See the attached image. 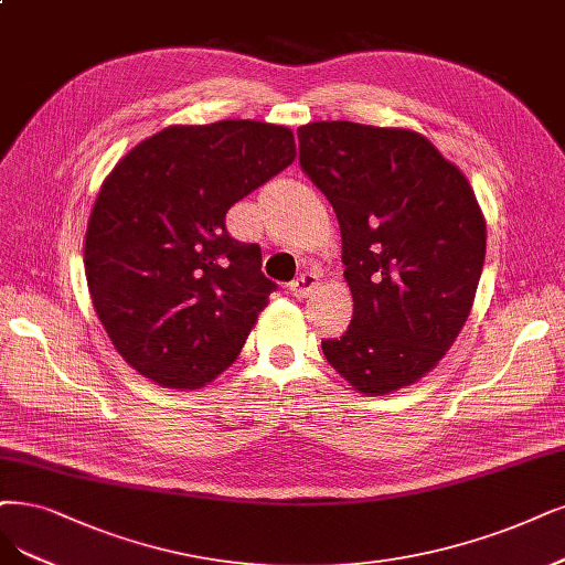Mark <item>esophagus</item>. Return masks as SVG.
<instances>
[{
	"mask_svg": "<svg viewBox=\"0 0 565 565\" xmlns=\"http://www.w3.org/2000/svg\"><path fill=\"white\" fill-rule=\"evenodd\" d=\"M288 288L296 298H307L309 294H315V290L319 288V275L317 271H302L296 281H290Z\"/></svg>",
	"mask_w": 565,
	"mask_h": 565,
	"instance_id": "1",
	"label": "esophagus"
}]
</instances>
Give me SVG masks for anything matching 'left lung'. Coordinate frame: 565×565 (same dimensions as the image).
Instances as JSON below:
<instances>
[{"label": "left lung", "instance_id": "8db88e82", "mask_svg": "<svg viewBox=\"0 0 565 565\" xmlns=\"http://www.w3.org/2000/svg\"><path fill=\"white\" fill-rule=\"evenodd\" d=\"M300 167L338 214L353 319L323 340L365 395L419 382L461 332L487 256L463 172L419 132L351 120L298 128Z\"/></svg>", "mask_w": 565, "mask_h": 565}]
</instances>
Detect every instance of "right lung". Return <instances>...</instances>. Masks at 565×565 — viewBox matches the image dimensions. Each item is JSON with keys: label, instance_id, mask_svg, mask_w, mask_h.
Wrapping results in <instances>:
<instances>
[{"label": "right lung", "instance_id": "add662e5", "mask_svg": "<svg viewBox=\"0 0 565 565\" xmlns=\"http://www.w3.org/2000/svg\"><path fill=\"white\" fill-rule=\"evenodd\" d=\"M296 160L260 120L170 125L122 156L88 218L86 279L116 351L164 388H200L235 363L277 284L227 209Z\"/></svg>", "mask_w": 565, "mask_h": 565}]
</instances>
